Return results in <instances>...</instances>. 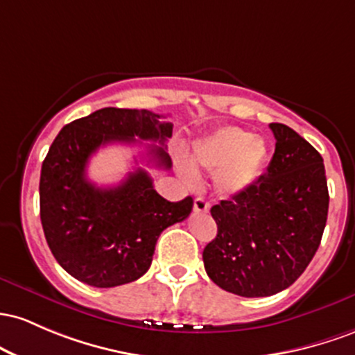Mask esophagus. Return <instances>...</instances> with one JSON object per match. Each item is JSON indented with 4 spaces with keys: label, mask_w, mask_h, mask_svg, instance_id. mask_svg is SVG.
Returning <instances> with one entry per match:
<instances>
[{
    "label": "esophagus",
    "mask_w": 355,
    "mask_h": 355,
    "mask_svg": "<svg viewBox=\"0 0 355 355\" xmlns=\"http://www.w3.org/2000/svg\"><path fill=\"white\" fill-rule=\"evenodd\" d=\"M209 208H211V205L206 201L205 198L194 199V211H196V213H208Z\"/></svg>",
    "instance_id": "34e87169"
}]
</instances>
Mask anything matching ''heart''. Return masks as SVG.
Returning <instances> with one entry per match:
<instances>
[{"instance_id": "1", "label": "heart", "mask_w": 355, "mask_h": 355, "mask_svg": "<svg viewBox=\"0 0 355 355\" xmlns=\"http://www.w3.org/2000/svg\"><path fill=\"white\" fill-rule=\"evenodd\" d=\"M268 161V146L261 137H253L240 127H221L194 142V162L208 171H220L216 186L225 196L248 189L263 174ZM188 181L196 179L189 164L182 162Z\"/></svg>"}]
</instances>
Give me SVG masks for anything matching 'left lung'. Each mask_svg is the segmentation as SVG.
I'll return each instance as SVG.
<instances>
[{
    "instance_id": "obj_1",
    "label": "left lung",
    "mask_w": 355,
    "mask_h": 355,
    "mask_svg": "<svg viewBox=\"0 0 355 355\" xmlns=\"http://www.w3.org/2000/svg\"><path fill=\"white\" fill-rule=\"evenodd\" d=\"M268 169L257 182L211 208L218 234L202 252L206 273L240 297H270L288 288L312 261L329 211L324 159L285 124Z\"/></svg>"
}]
</instances>
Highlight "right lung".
I'll list each match as a JSON object with an SVG mask.
<instances>
[{
    "instance_id": "1",
    "label": "right lung",
    "mask_w": 355,
    "mask_h": 355,
    "mask_svg": "<svg viewBox=\"0 0 355 355\" xmlns=\"http://www.w3.org/2000/svg\"><path fill=\"white\" fill-rule=\"evenodd\" d=\"M146 109L95 110L60 130L42 164L40 218L60 266L83 284L110 288L137 280L149 270L159 234L184 221L193 198L167 201L154 189L147 171L129 173L112 188L87 178V164L98 147L153 141L164 146L173 124ZM149 146V162L169 171L166 147Z\"/></svg>"
}]
</instances>
